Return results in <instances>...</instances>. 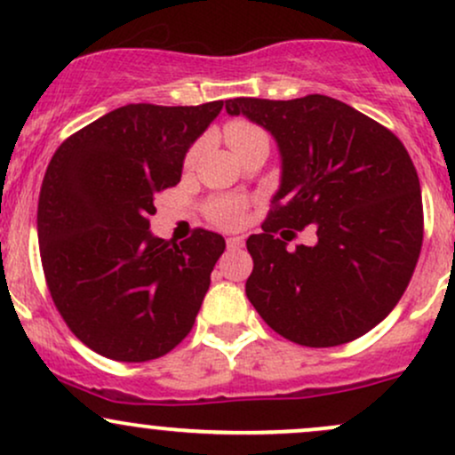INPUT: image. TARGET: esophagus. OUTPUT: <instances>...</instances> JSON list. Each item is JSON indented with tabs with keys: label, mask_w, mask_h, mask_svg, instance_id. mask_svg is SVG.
Masks as SVG:
<instances>
[{
	"label": "esophagus",
	"mask_w": 455,
	"mask_h": 455,
	"mask_svg": "<svg viewBox=\"0 0 455 455\" xmlns=\"http://www.w3.org/2000/svg\"><path fill=\"white\" fill-rule=\"evenodd\" d=\"M227 245H228V248H231V250L242 248V245H243V237H228V239H227Z\"/></svg>",
	"instance_id": "obj_1"
}]
</instances>
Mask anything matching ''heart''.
Instances as JSON below:
<instances>
[{
	"label": "heart",
	"instance_id": "obj_1",
	"mask_svg": "<svg viewBox=\"0 0 455 455\" xmlns=\"http://www.w3.org/2000/svg\"><path fill=\"white\" fill-rule=\"evenodd\" d=\"M224 139L231 145L235 154H242L243 149L252 148L257 143H267V134L265 130L257 126L254 122H248V119H231V122L224 126ZM198 151H201V143H195L186 154V164H195ZM245 213V201L242 196L233 195H218L212 196L210 201L205 203V216L207 220L220 228H235L239 227L243 220Z\"/></svg>",
	"mask_w": 455,
	"mask_h": 455
}]
</instances>
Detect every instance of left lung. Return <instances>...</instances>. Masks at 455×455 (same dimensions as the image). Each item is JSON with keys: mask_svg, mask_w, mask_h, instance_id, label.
<instances>
[{"mask_svg": "<svg viewBox=\"0 0 455 455\" xmlns=\"http://www.w3.org/2000/svg\"><path fill=\"white\" fill-rule=\"evenodd\" d=\"M228 115L269 130L282 156L280 190L250 235L245 295L267 325L301 347L368 333L409 286L424 242L421 188L391 130L336 98H233ZM312 226L317 242L286 251Z\"/></svg>", "mask_w": 455, "mask_h": 455, "instance_id": "left-lung-1", "label": "left lung"}]
</instances>
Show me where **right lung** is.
<instances>
[{
  "label": "right lung",
  "mask_w": 455,
  "mask_h": 455,
  "mask_svg": "<svg viewBox=\"0 0 455 455\" xmlns=\"http://www.w3.org/2000/svg\"><path fill=\"white\" fill-rule=\"evenodd\" d=\"M126 104L68 137L40 188L38 242L49 293L70 331L115 362H149L190 333L224 237H154L156 195L222 111Z\"/></svg>",
  "instance_id": "1"
}]
</instances>
